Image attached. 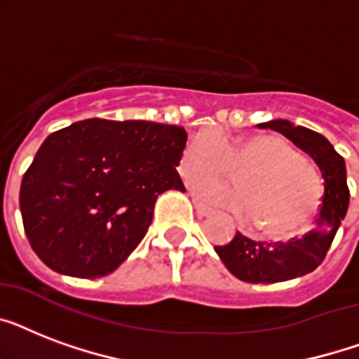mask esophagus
<instances>
[{"instance_id": "esophagus-1", "label": "esophagus", "mask_w": 359, "mask_h": 359, "mask_svg": "<svg viewBox=\"0 0 359 359\" xmlns=\"http://www.w3.org/2000/svg\"><path fill=\"white\" fill-rule=\"evenodd\" d=\"M194 207H196L199 216H208V214H212V208H208L207 205H203V203H199L197 199H194Z\"/></svg>"}]
</instances>
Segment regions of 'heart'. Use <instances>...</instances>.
I'll return each instance as SVG.
<instances>
[{
    "instance_id": "b5f03b06",
    "label": "heart",
    "mask_w": 359,
    "mask_h": 359,
    "mask_svg": "<svg viewBox=\"0 0 359 359\" xmlns=\"http://www.w3.org/2000/svg\"><path fill=\"white\" fill-rule=\"evenodd\" d=\"M231 170L238 187L218 183ZM180 173L196 179L199 199L229 208L270 240H289L309 229L324 197V179L289 141L273 134L225 137L201 130L180 156Z\"/></svg>"
}]
</instances>
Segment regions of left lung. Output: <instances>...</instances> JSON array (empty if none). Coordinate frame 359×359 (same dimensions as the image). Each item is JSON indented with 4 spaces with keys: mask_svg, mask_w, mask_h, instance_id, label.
Instances as JSON below:
<instances>
[{
    "mask_svg": "<svg viewBox=\"0 0 359 359\" xmlns=\"http://www.w3.org/2000/svg\"><path fill=\"white\" fill-rule=\"evenodd\" d=\"M276 130L315 160L324 177V197L318 208L317 225L302 238L289 242H255L236 233L229 244L214 250L235 278L245 283H279L313 272L324 261L341 219L348 208L345 160L324 135L289 121L276 119L259 124Z\"/></svg>",
    "mask_w": 359,
    "mask_h": 359,
    "instance_id": "left-lung-1",
    "label": "left lung"
}]
</instances>
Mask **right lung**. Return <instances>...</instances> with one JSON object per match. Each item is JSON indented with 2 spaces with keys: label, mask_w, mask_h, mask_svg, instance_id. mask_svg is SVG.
I'll list each match as a JSON object with an SVG mask.
<instances>
[{
  "label": "right lung",
  "mask_w": 359,
  "mask_h": 359,
  "mask_svg": "<svg viewBox=\"0 0 359 359\" xmlns=\"http://www.w3.org/2000/svg\"><path fill=\"white\" fill-rule=\"evenodd\" d=\"M186 130L151 121L86 119L53 132L20 186L25 236L65 276H108L137 248L158 196L184 191Z\"/></svg>",
  "instance_id": "add662e5"
}]
</instances>
